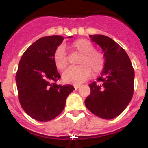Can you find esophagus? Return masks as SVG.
Wrapping results in <instances>:
<instances>
[{"mask_svg": "<svg viewBox=\"0 0 148 148\" xmlns=\"http://www.w3.org/2000/svg\"><path fill=\"white\" fill-rule=\"evenodd\" d=\"M74 87H75V89H78V88H79V87H81V84H74Z\"/></svg>", "mask_w": 148, "mask_h": 148, "instance_id": "1", "label": "esophagus"}]
</instances>
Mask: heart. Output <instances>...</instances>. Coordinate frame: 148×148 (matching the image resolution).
<instances>
[{"label": "heart", "instance_id": "heart-1", "mask_svg": "<svg viewBox=\"0 0 148 148\" xmlns=\"http://www.w3.org/2000/svg\"><path fill=\"white\" fill-rule=\"evenodd\" d=\"M72 47L82 54L78 60L79 66L68 68L62 75L63 80L66 83L78 84L88 79L91 73L98 74L104 66V56L98 51L90 40L84 38L78 39L72 44ZM54 62L56 68L63 70L68 64L66 51L63 46L57 48L54 53Z\"/></svg>", "mask_w": 148, "mask_h": 148}]
</instances>
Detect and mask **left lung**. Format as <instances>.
<instances>
[{
  "label": "left lung",
  "mask_w": 148,
  "mask_h": 148,
  "mask_svg": "<svg viewBox=\"0 0 148 148\" xmlns=\"http://www.w3.org/2000/svg\"><path fill=\"white\" fill-rule=\"evenodd\" d=\"M92 42L101 48L104 66L98 82L89 87L85 99L87 109L95 116L112 119L119 116L131 101L134 86V70L125 50L113 39L103 35H90Z\"/></svg>",
  "instance_id": "left-lung-1"
}]
</instances>
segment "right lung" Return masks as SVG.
<instances>
[{
    "mask_svg": "<svg viewBox=\"0 0 148 148\" xmlns=\"http://www.w3.org/2000/svg\"><path fill=\"white\" fill-rule=\"evenodd\" d=\"M63 40L60 35L39 38L24 52L18 64L15 81L19 101L25 113L38 121L58 116L74 90L70 84L55 83L61 75L55 64L54 53Z\"/></svg>",
    "mask_w": 148,
    "mask_h": 148,
    "instance_id": "1",
    "label": "right lung"
}]
</instances>
